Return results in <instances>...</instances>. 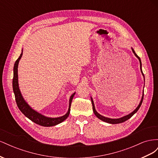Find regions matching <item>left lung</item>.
I'll return each mask as SVG.
<instances>
[{"instance_id": "left-lung-1", "label": "left lung", "mask_w": 158, "mask_h": 158, "mask_svg": "<svg viewBox=\"0 0 158 158\" xmlns=\"http://www.w3.org/2000/svg\"><path fill=\"white\" fill-rule=\"evenodd\" d=\"M131 49H132V52H133V53L135 54V55L137 57V59H138V60H139V62H140V71H141V73H142V76H143V77H144V81L145 82L144 75V74H143V73H142V62H141L140 58V57L138 56L136 54V52H135V50H134V49L132 48V47H131ZM143 98H144V91H143L142 96L141 100H140V102L139 104H138V107H137L135 110H134V111H133L132 113H129L128 114H127V115H125V116L122 117H121V118H108V117H104V116L102 115V114H100L99 113H98L97 112L96 110H95V106H94V100H93V99H92V97H91V101H92V103L93 111H94V114H95V115L99 119H100V120H102V121H104V122L107 123H109V124H119V123H123V122H125V121H127L128 119H129V118H130L131 117H132L134 115V114H135L138 111V110L139 109V108L140 107L141 105H142V101H143Z\"/></svg>"}]
</instances>
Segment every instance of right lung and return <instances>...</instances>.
<instances>
[{"instance_id":"right-lung-1","label":"right lung","mask_w":158,"mask_h":158,"mask_svg":"<svg viewBox=\"0 0 158 158\" xmlns=\"http://www.w3.org/2000/svg\"><path fill=\"white\" fill-rule=\"evenodd\" d=\"M22 52H23V49L22 50V53L20 54V56L18 57V59L15 62V64H14V70H13L14 76H13V80H12V87H13L14 95H15L16 102L19 109H20L21 112L24 114L26 117L29 118L30 120L34 122L35 123L37 124V125L43 126V127H52L61 123L62 122L65 121L69 115L70 111L71 103H72V101H73V99L74 96L76 92L73 93L70 97L68 111L65 114H64L63 116L55 117V118L49 117L44 115V114H42L41 113L37 112V111H35V110L32 109V107L30 106V105L26 102V100L22 96L20 88H19L18 67L19 62H20V60L22 58Z\"/></svg>"}]
</instances>
